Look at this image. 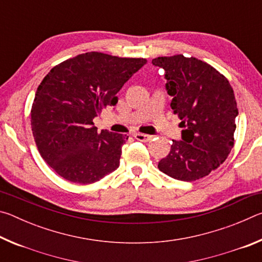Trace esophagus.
Listing matches in <instances>:
<instances>
[{
  "mask_svg": "<svg viewBox=\"0 0 262 262\" xmlns=\"http://www.w3.org/2000/svg\"><path fill=\"white\" fill-rule=\"evenodd\" d=\"M134 137L137 141H142V142H148L152 139L151 135L142 134V133H136V134H134Z\"/></svg>",
  "mask_w": 262,
  "mask_h": 262,
  "instance_id": "1",
  "label": "esophagus"
}]
</instances>
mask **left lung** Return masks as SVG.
Instances as JSON below:
<instances>
[{
  "label": "left lung",
  "mask_w": 262,
  "mask_h": 262,
  "mask_svg": "<svg viewBox=\"0 0 262 262\" xmlns=\"http://www.w3.org/2000/svg\"><path fill=\"white\" fill-rule=\"evenodd\" d=\"M151 63L164 69L171 107L184 128L158 168L177 180L203 178L223 164L233 147L238 108L232 88L215 68L195 57L162 56Z\"/></svg>",
  "instance_id": "left-lung-1"
}]
</instances>
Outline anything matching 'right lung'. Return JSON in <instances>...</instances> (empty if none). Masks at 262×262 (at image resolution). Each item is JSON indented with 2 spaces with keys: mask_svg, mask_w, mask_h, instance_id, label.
Returning <instances> with one entry per match:
<instances>
[{
  "mask_svg": "<svg viewBox=\"0 0 262 262\" xmlns=\"http://www.w3.org/2000/svg\"><path fill=\"white\" fill-rule=\"evenodd\" d=\"M147 63L145 59L104 53L79 54L55 66L38 86L31 127L39 152L57 174L92 184L117 170L128 136L101 130L94 119Z\"/></svg>",
  "mask_w": 262,
  "mask_h": 262,
  "instance_id": "right-lung-1",
  "label": "right lung"
}]
</instances>
